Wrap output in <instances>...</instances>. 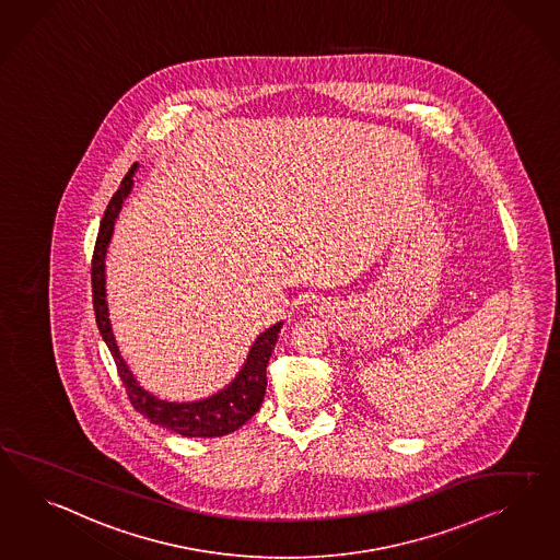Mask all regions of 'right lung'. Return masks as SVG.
<instances>
[{
  "instance_id": "right-lung-1",
  "label": "right lung",
  "mask_w": 560,
  "mask_h": 560,
  "mask_svg": "<svg viewBox=\"0 0 560 560\" xmlns=\"http://www.w3.org/2000/svg\"><path fill=\"white\" fill-rule=\"evenodd\" d=\"M138 171V164L129 168L124 176L121 185L117 188L112 201L105 209V215L101 219L100 235L93 254V268H91V282H93V308L100 327L101 337L109 347L117 365L119 377L126 386L131 406L145 416L152 424H159L166 431L183 434L188 439H211L223 436L237 431L245 422L256 415L264 401L266 394V368L272 355L273 347L278 341V332L282 329V320L272 325L270 329L259 332L258 339L249 347V353L245 358L242 370L235 373L228 386L219 389L213 396L195 401H168L156 398L152 392H148L138 384L128 363L121 358L119 347L115 341L112 320H109V306H107V290H105V258L107 247L114 235L115 221L124 202L133 188V174Z\"/></svg>"
}]
</instances>
